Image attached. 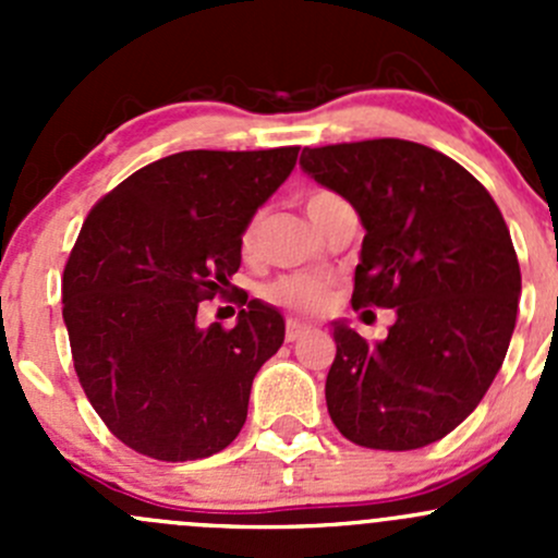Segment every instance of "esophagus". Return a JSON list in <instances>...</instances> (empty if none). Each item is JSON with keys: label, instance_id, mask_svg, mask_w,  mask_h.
Wrapping results in <instances>:
<instances>
[{"label": "esophagus", "instance_id": "obj_1", "mask_svg": "<svg viewBox=\"0 0 558 558\" xmlns=\"http://www.w3.org/2000/svg\"><path fill=\"white\" fill-rule=\"evenodd\" d=\"M307 331H311V326H307V324H300L296 318L286 320V340H289V342H296L302 335H307Z\"/></svg>", "mask_w": 558, "mask_h": 558}]
</instances>
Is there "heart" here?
Wrapping results in <instances>:
<instances>
[{"instance_id": "heart-1", "label": "heart", "mask_w": 558, "mask_h": 558, "mask_svg": "<svg viewBox=\"0 0 558 558\" xmlns=\"http://www.w3.org/2000/svg\"><path fill=\"white\" fill-rule=\"evenodd\" d=\"M342 202V196H337L335 191H311L305 196V210L311 216L313 223L320 221L326 210L331 205ZM258 229H262V216L247 218L245 227L240 229V253L243 258H253L258 251ZM329 291L331 283L320 275H307V272H294V275H283V278L272 280L269 286H264V300L272 302V305L286 307L291 313H318L324 311L326 302H329Z\"/></svg>"}]
</instances>
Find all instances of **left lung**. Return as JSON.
<instances>
[{"instance_id":"8db88e82","label":"left lung","mask_w":558,"mask_h":558,"mask_svg":"<svg viewBox=\"0 0 558 558\" xmlns=\"http://www.w3.org/2000/svg\"><path fill=\"white\" fill-rule=\"evenodd\" d=\"M300 165L367 229L353 311L397 313L380 342L335 324L331 421L375 451L442 440L497 378L515 329L521 267L497 202L464 167L410 140L305 148Z\"/></svg>"}]
</instances>
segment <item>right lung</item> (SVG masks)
<instances>
[{
  "mask_svg": "<svg viewBox=\"0 0 558 558\" xmlns=\"http://www.w3.org/2000/svg\"><path fill=\"white\" fill-rule=\"evenodd\" d=\"M296 145L183 150L154 161L83 221L61 280L72 362L88 402L132 451L191 461L240 435L283 315L229 283L240 229L296 165ZM246 305L234 330L195 326L198 302Z\"/></svg>",
  "mask_w": 558,
  "mask_h": 558,
  "instance_id": "right-lung-1",
  "label": "right lung"
}]
</instances>
